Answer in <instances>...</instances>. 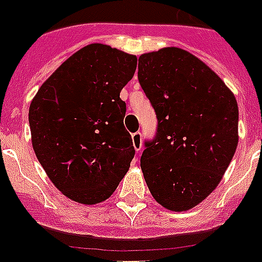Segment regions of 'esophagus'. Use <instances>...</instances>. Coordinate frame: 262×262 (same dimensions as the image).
Wrapping results in <instances>:
<instances>
[{
	"label": "esophagus",
	"instance_id": "34e87169",
	"mask_svg": "<svg viewBox=\"0 0 262 262\" xmlns=\"http://www.w3.org/2000/svg\"><path fill=\"white\" fill-rule=\"evenodd\" d=\"M132 141H133V146H135L136 151H140L142 148V137L140 132H136L132 135Z\"/></svg>",
	"mask_w": 262,
	"mask_h": 262
}]
</instances>
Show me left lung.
Segmentation results:
<instances>
[{
    "instance_id": "obj_1",
    "label": "left lung",
    "mask_w": 262,
    "mask_h": 262,
    "mask_svg": "<svg viewBox=\"0 0 262 262\" xmlns=\"http://www.w3.org/2000/svg\"><path fill=\"white\" fill-rule=\"evenodd\" d=\"M138 81L157 116L141 169L151 195L173 212L199 205L216 189L238 144L234 94L209 67L180 48L138 58Z\"/></svg>"
}]
</instances>
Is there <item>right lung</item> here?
<instances>
[{"label": "right lung", "mask_w": 262, "mask_h": 262, "mask_svg": "<svg viewBox=\"0 0 262 262\" xmlns=\"http://www.w3.org/2000/svg\"><path fill=\"white\" fill-rule=\"evenodd\" d=\"M137 57L102 43L70 56L41 85L29 107L32 145L63 195L94 205L109 199L135 157L124 126L122 88Z\"/></svg>", "instance_id": "obj_1"}]
</instances>
